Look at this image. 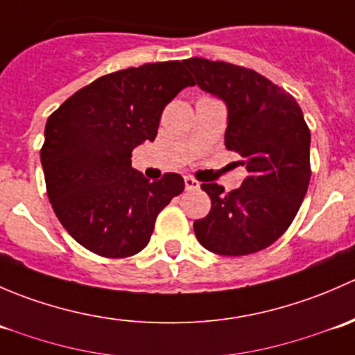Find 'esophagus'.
Masks as SVG:
<instances>
[{"instance_id": "esophagus-1", "label": "esophagus", "mask_w": 355, "mask_h": 355, "mask_svg": "<svg viewBox=\"0 0 355 355\" xmlns=\"http://www.w3.org/2000/svg\"><path fill=\"white\" fill-rule=\"evenodd\" d=\"M184 180H185V189H187V191H194V189H199V182L194 180L192 177H185Z\"/></svg>"}]
</instances>
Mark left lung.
Listing matches in <instances>:
<instances>
[{
    "instance_id": "left-lung-1",
    "label": "left lung",
    "mask_w": 355,
    "mask_h": 355,
    "mask_svg": "<svg viewBox=\"0 0 355 355\" xmlns=\"http://www.w3.org/2000/svg\"><path fill=\"white\" fill-rule=\"evenodd\" d=\"M202 91L228 108L225 146L239 153L249 175L225 194L202 184L211 211L194 221L204 249L220 256L263 250L287 232L311 180V132L295 98L250 68L206 58L184 60Z\"/></svg>"
}]
</instances>
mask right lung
Listing matches in <instances>:
<instances>
[{
  "mask_svg": "<svg viewBox=\"0 0 355 355\" xmlns=\"http://www.w3.org/2000/svg\"><path fill=\"white\" fill-rule=\"evenodd\" d=\"M187 85L194 80L178 60L125 68L82 87L46 121L41 163L49 202L91 252H141L159 211L184 191L178 173L149 182L130 157L155 141L164 106Z\"/></svg>",
  "mask_w": 355,
  "mask_h": 355,
  "instance_id": "add662e5",
  "label": "right lung"
}]
</instances>
